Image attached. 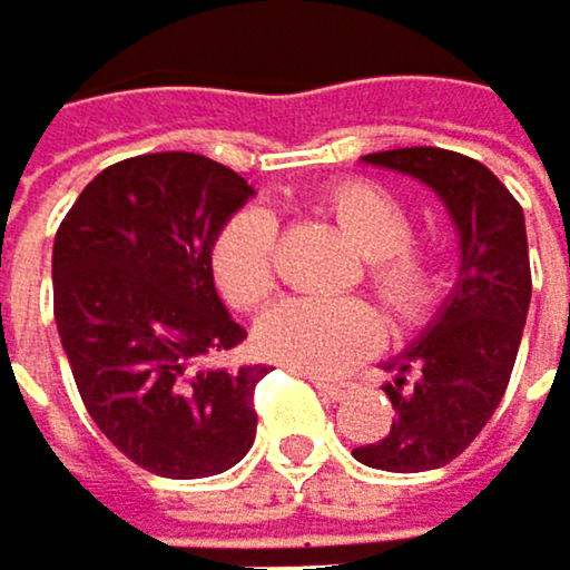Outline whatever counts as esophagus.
Wrapping results in <instances>:
<instances>
[{
    "instance_id": "obj_1",
    "label": "esophagus",
    "mask_w": 570,
    "mask_h": 570,
    "mask_svg": "<svg viewBox=\"0 0 570 570\" xmlns=\"http://www.w3.org/2000/svg\"><path fill=\"white\" fill-rule=\"evenodd\" d=\"M311 384L318 387V394L325 401H342L350 394V384H342V381H325V377H311Z\"/></svg>"
}]
</instances>
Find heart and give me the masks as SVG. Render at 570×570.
Wrapping results in <instances>:
<instances>
[{"label": "heart", "mask_w": 570, "mask_h": 570, "mask_svg": "<svg viewBox=\"0 0 570 570\" xmlns=\"http://www.w3.org/2000/svg\"><path fill=\"white\" fill-rule=\"evenodd\" d=\"M328 214L363 252V273L387 311L412 322L436 297V256L412 242V214L394 193L373 183L332 189ZM214 276L235 307H263L279 283L276 220L252 207L224 224L214 242ZM384 338L381 311L360 297L287 301L259 322V350L304 373H342Z\"/></svg>", "instance_id": "obj_1"}]
</instances>
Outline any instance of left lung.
Returning <instances> with one entry per match:
<instances>
[{
    "label": "left lung",
    "mask_w": 570,
    "mask_h": 570,
    "mask_svg": "<svg viewBox=\"0 0 570 570\" xmlns=\"http://www.w3.org/2000/svg\"><path fill=\"white\" fill-rule=\"evenodd\" d=\"M366 166L404 173L446 204L460 235V273L419 342L384 363L394 422L353 456L366 468L436 471L474 443L509 387L530 311V248L522 207L478 158L446 148L363 155Z\"/></svg>",
    "instance_id": "8db88e82"
}]
</instances>
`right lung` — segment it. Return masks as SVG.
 <instances>
[{
	"instance_id": "obj_1",
	"label": "right lung",
	"mask_w": 570,
	"mask_h": 570,
	"mask_svg": "<svg viewBox=\"0 0 570 570\" xmlns=\"http://www.w3.org/2000/svg\"><path fill=\"white\" fill-rule=\"evenodd\" d=\"M193 151L124 158L71 204L55 235V322L86 412L158 478H210L256 440L266 366L220 370L245 328L214 287L210 252L252 197Z\"/></svg>"
}]
</instances>
